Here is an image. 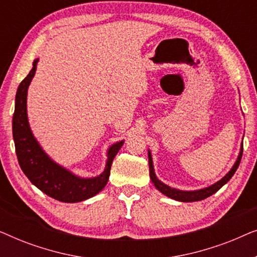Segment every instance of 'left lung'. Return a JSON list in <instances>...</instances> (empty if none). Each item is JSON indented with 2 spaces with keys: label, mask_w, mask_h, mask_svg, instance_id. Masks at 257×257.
Wrapping results in <instances>:
<instances>
[{
  "label": "left lung",
  "mask_w": 257,
  "mask_h": 257,
  "mask_svg": "<svg viewBox=\"0 0 257 257\" xmlns=\"http://www.w3.org/2000/svg\"><path fill=\"white\" fill-rule=\"evenodd\" d=\"M242 152H243V149H242L241 145V150L240 153H238V157L236 161H235L234 166L231 167V170L228 172V173L224 175V177L219 180L215 184L209 186V187L206 188H201L198 189V191H180V189L177 188H172L170 186L165 185L164 182H161L159 179L157 178L156 173H154V167H153V160H152V156H151V152L149 151V166H150V177L151 180L154 184V187H156L158 191L163 193L164 195L168 196V198L177 200V201H181V202H193V201H200V200H203L208 196L213 195L214 193H216L219 189L222 187L223 185H226L228 181L230 180V178L233 177L235 172H236L238 165H240L241 158H242Z\"/></svg>",
  "instance_id": "obj_1"
}]
</instances>
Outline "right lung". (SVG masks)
Masks as SVG:
<instances>
[{
	"mask_svg": "<svg viewBox=\"0 0 257 257\" xmlns=\"http://www.w3.org/2000/svg\"><path fill=\"white\" fill-rule=\"evenodd\" d=\"M38 58L33 63L29 75L21 82L15 98V112L13 117V137L16 156L23 173L31 184L52 199L62 202H79L98 194L107 184L112 161L124 144L118 142L107 150L105 170L94 178H80L56 164L35 138L28 121L27 96L28 87L36 72Z\"/></svg>",
	"mask_w": 257,
	"mask_h": 257,
	"instance_id": "add662e5",
	"label": "right lung"
}]
</instances>
